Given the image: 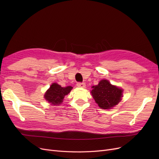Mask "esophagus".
Instances as JSON below:
<instances>
[{
	"label": "esophagus",
	"instance_id": "esophagus-1",
	"mask_svg": "<svg viewBox=\"0 0 159 159\" xmlns=\"http://www.w3.org/2000/svg\"><path fill=\"white\" fill-rule=\"evenodd\" d=\"M77 86L78 88H85V84L84 83H78L77 84Z\"/></svg>",
	"mask_w": 159,
	"mask_h": 159
}]
</instances>
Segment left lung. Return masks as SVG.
<instances>
[{"label": "left lung", "instance_id": "1", "mask_svg": "<svg viewBox=\"0 0 159 159\" xmlns=\"http://www.w3.org/2000/svg\"><path fill=\"white\" fill-rule=\"evenodd\" d=\"M92 88L91 95L98 106L103 109H111L121 102L123 97V90L111 85L107 80H102Z\"/></svg>", "mask_w": 159, "mask_h": 159}]
</instances>
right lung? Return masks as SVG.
<instances>
[{
    "instance_id": "1",
    "label": "right lung",
    "mask_w": 159,
    "mask_h": 159,
    "mask_svg": "<svg viewBox=\"0 0 159 159\" xmlns=\"http://www.w3.org/2000/svg\"><path fill=\"white\" fill-rule=\"evenodd\" d=\"M72 88L71 86L62 88L59 84L54 83L46 91L44 98L52 105H59L63 102L64 97L70 92Z\"/></svg>"
}]
</instances>
